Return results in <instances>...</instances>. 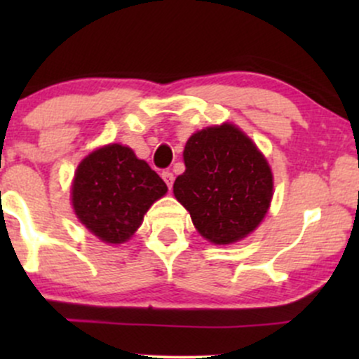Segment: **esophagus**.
<instances>
[{
	"label": "esophagus",
	"instance_id": "1",
	"mask_svg": "<svg viewBox=\"0 0 359 359\" xmlns=\"http://www.w3.org/2000/svg\"><path fill=\"white\" fill-rule=\"evenodd\" d=\"M162 179H163V182L167 184V187L172 189V185H174V174H172V172H168V170L163 172Z\"/></svg>",
	"mask_w": 359,
	"mask_h": 359
}]
</instances>
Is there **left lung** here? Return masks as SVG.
Here are the masks:
<instances>
[{
    "label": "left lung",
    "instance_id": "8db88e82",
    "mask_svg": "<svg viewBox=\"0 0 359 359\" xmlns=\"http://www.w3.org/2000/svg\"><path fill=\"white\" fill-rule=\"evenodd\" d=\"M184 163L174 194L201 236L231 245L258 228L269 212L273 175L240 128L224 123L194 133L185 143Z\"/></svg>",
    "mask_w": 359,
    "mask_h": 359
}]
</instances>
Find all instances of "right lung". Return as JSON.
<instances>
[{"mask_svg":"<svg viewBox=\"0 0 359 359\" xmlns=\"http://www.w3.org/2000/svg\"><path fill=\"white\" fill-rule=\"evenodd\" d=\"M167 185L133 150L111 143L89 154L72 182L76 216L109 245L133 236L150 205L165 196Z\"/></svg>","mask_w":359,"mask_h":359,"instance_id":"obj_1","label":"right lung"}]
</instances>
